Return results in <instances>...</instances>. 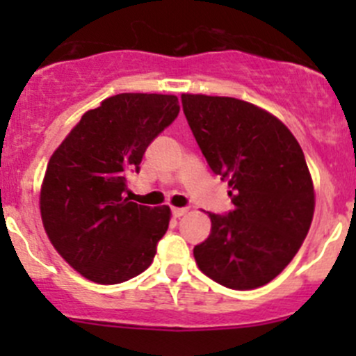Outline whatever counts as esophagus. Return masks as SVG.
I'll return each instance as SVG.
<instances>
[{
	"label": "esophagus",
	"mask_w": 356,
	"mask_h": 356,
	"mask_svg": "<svg viewBox=\"0 0 356 356\" xmlns=\"http://www.w3.org/2000/svg\"><path fill=\"white\" fill-rule=\"evenodd\" d=\"M188 213V208H172V215H174L175 218L182 217V215Z\"/></svg>",
	"instance_id": "esophagus-1"
}]
</instances>
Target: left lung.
I'll return each instance as SVG.
<instances>
[{"label":"left lung","instance_id":"8db88e82","mask_svg":"<svg viewBox=\"0 0 356 356\" xmlns=\"http://www.w3.org/2000/svg\"><path fill=\"white\" fill-rule=\"evenodd\" d=\"M208 165L229 182L234 210L208 213L211 232L195 246L200 270L246 291L277 277L303 245L315 191L301 146L267 110L229 96H181Z\"/></svg>","mask_w":356,"mask_h":356}]
</instances>
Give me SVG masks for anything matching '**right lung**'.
<instances>
[{
  "label": "right lung",
  "instance_id": "add662e5",
  "mask_svg": "<svg viewBox=\"0 0 356 356\" xmlns=\"http://www.w3.org/2000/svg\"><path fill=\"white\" fill-rule=\"evenodd\" d=\"M174 95L122 92L86 111L46 167L39 193L44 231L82 277L120 284L152 265L170 222L167 204L125 196L149 143L179 113Z\"/></svg>",
  "mask_w": 356,
  "mask_h": 356
}]
</instances>
